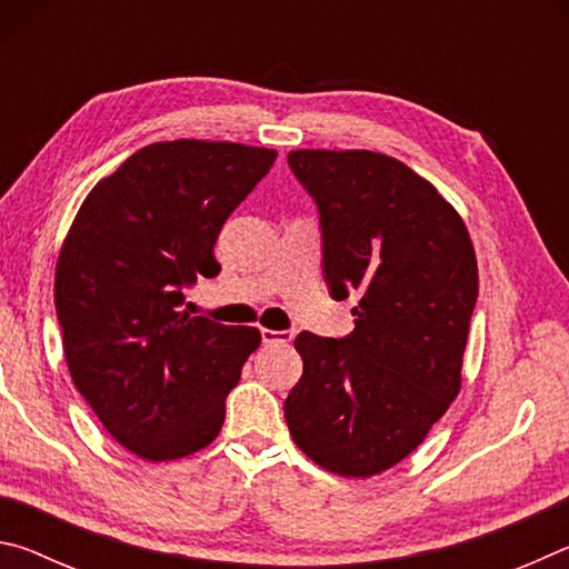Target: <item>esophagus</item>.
Masks as SVG:
<instances>
[{"label": "esophagus", "mask_w": 569, "mask_h": 569, "mask_svg": "<svg viewBox=\"0 0 569 569\" xmlns=\"http://www.w3.org/2000/svg\"><path fill=\"white\" fill-rule=\"evenodd\" d=\"M261 341L266 346H286L293 341V333L291 331H271V329H263L261 331Z\"/></svg>", "instance_id": "34e87169"}]
</instances>
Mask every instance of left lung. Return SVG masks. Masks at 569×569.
I'll return each instance as SVG.
<instances>
[{
    "label": "left lung",
    "mask_w": 569,
    "mask_h": 569,
    "mask_svg": "<svg viewBox=\"0 0 569 569\" xmlns=\"http://www.w3.org/2000/svg\"><path fill=\"white\" fill-rule=\"evenodd\" d=\"M288 166L319 208L326 286L359 303L343 339L296 336L303 377L286 423L319 467L371 477L409 457L457 399L475 246L437 188L389 156L293 150Z\"/></svg>",
    "instance_id": "8db88e82"
}]
</instances>
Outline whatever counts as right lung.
<instances>
[{
  "mask_svg": "<svg viewBox=\"0 0 569 569\" xmlns=\"http://www.w3.org/2000/svg\"><path fill=\"white\" fill-rule=\"evenodd\" d=\"M276 156L238 142H152L92 188L64 238L54 306L67 366L102 427L142 459L208 447L261 343L250 326L182 311V291L220 273V228Z\"/></svg>",
  "mask_w": 569,
  "mask_h": 569,
  "instance_id": "1",
  "label": "right lung"
}]
</instances>
